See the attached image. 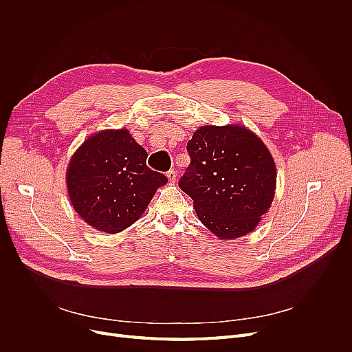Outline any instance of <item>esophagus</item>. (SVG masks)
<instances>
[{"mask_svg":"<svg viewBox=\"0 0 352 352\" xmlns=\"http://www.w3.org/2000/svg\"><path fill=\"white\" fill-rule=\"evenodd\" d=\"M166 177H168L170 182H174L177 179V171L175 170H170L168 173H166Z\"/></svg>","mask_w":352,"mask_h":352,"instance_id":"obj_1","label":"esophagus"}]
</instances>
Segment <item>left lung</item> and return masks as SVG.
<instances>
[{
	"label": "left lung",
	"mask_w": 352,
	"mask_h": 352,
	"mask_svg": "<svg viewBox=\"0 0 352 352\" xmlns=\"http://www.w3.org/2000/svg\"><path fill=\"white\" fill-rule=\"evenodd\" d=\"M191 162L179 188L221 239L247 235L271 207L276 168L265 144L241 125L199 126L187 144Z\"/></svg>",
	"instance_id": "1"
}]
</instances>
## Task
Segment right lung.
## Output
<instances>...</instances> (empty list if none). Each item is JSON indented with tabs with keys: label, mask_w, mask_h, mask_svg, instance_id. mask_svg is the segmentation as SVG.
Instances as JSON below:
<instances>
[{
	"label": "right lung",
	"mask_w": 352,
	"mask_h": 352,
	"mask_svg": "<svg viewBox=\"0 0 352 352\" xmlns=\"http://www.w3.org/2000/svg\"><path fill=\"white\" fill-rule=\"evenodd\" d=\"M146 151L128 129L91 135L67 170L71 204L92 228L117 234L142 215L168 178L146 166Z\"/></svg>",
	"instance_id": "add662e5"
}]
</instances>
